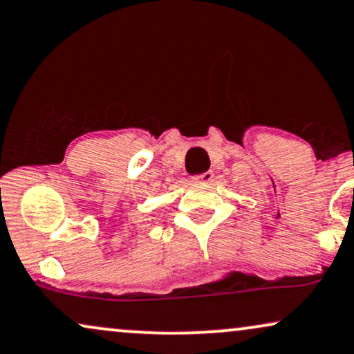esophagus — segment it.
Returning a JSON list of instances; mask_svg holds the SVG:
<instances>
[{
    "label": "esophagus",
    "mask_w": 354,
    "mask_h": 354,
    "mask_svg": "<svg viewBox=\"0 0 354 354\" xmlns=\"http://www.w3.org/2000/svg\"><path fill=\"white\" fill-rule=\"evenodd\" d=\"M192 180L196 183H210L214 180V171H205L202 174H196V176H192Z\"/></svg>",
    "instance_id": "1"
}]
</instances>
